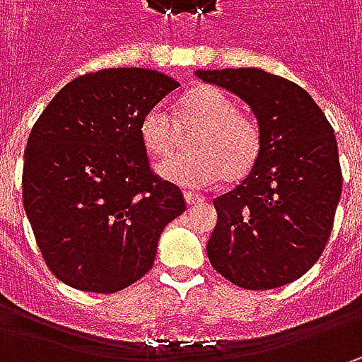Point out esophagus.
<instances>
[{
  "label": "esophagus",
  "mask_w": 362,
  "mask_h": 362,
  "mask_svg": "<svg viewBox=\"0 0 362 362\" xmlns=\"http://www.w3.org/2000/svg\"><path fill=\"white\" fill-rule=\"evenodd\" d=\"M185 202H187L189 207H193V205H199V203H203V197L202 195H197V193L185 191Z\"/></svg>",
  "instance_id": "1"
}]
</instances>
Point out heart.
Masks as SVG:
<instances>
[{
	"mask_svg": "<svg viewBox=\"0 0 362 362\" xmlns=\"http://www.w3.org/2000/svg\"><path fill=\"white\" fill-rule=\"evenodd\" d=\"M141 141L157 159H168L193 136L192 153L159 165V175L181 187H205L219 179L240 181L256 167L262 131L252 117L240 112L230 94L216 86H199L181 98L177 120L155 106L139 124Z\"/></svg>",
	"mask_w": 362,
	"mask_h": 362,
	"instance_id": "b5f03b06",
	"label": "heart"
}]
</instances>
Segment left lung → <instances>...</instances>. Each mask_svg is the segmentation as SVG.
<instances>
[{
	"label": "left lung",
	"instance_id": "left-lung-1",
	"mask_svg": "<svg viewBox=\"0 0 362 362\" xmlns=\"http://www.w3.org/2000/svg\"><path fill=\"white\" fill-rule=\"evenodd\" d=\"M195 74L240 96L262 131L256 167L214 199L209 262L245 290L290 284L316 264L332 231L342 191L334 131L313 96L286 78L259 68Z\"/></svg>",
	"mask_w": 362,
	"mask_h": 362
}]
</instances>
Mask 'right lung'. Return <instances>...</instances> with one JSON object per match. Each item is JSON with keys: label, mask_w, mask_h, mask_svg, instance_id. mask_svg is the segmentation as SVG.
<instances>
[{"label": "right lung", "mask_w": 362, "mask_h": 362, "mask_svg": "<svg viewBox=\"0 0 362 362\" xmlns=\"http://www.w3.org/2000/svg\"><path fill=\"white\" fill-rule=\"evenodd\" d=\"M179 82L108 68L74 78L28 136L23 207L52 274L112 294L153 268L160 231L185 211L181 189L153 173L139 124Z\"/></svg>", "instance_id": "1"}]
</instances>
